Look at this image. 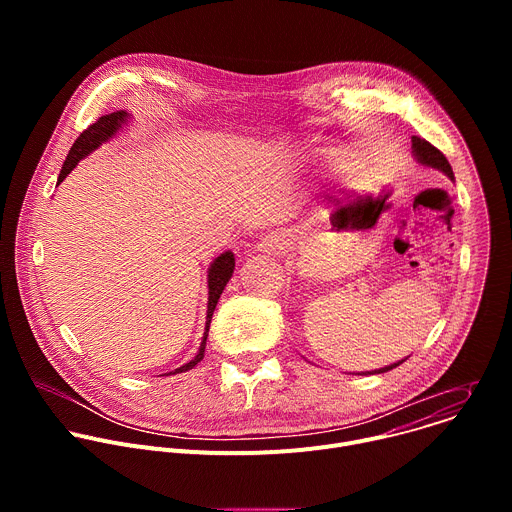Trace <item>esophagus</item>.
<instances>
[{
  "label": "esophagus",
  "instance_id": "obj_1",
  "mask_svg": "<svg viewBox=\"0 0 512 512\" xmlns=\"http://www.w3.org/2000/svg\"><path fill=\"white\" fill-rule=\"evenodd\" d=\"M287 247H289L287 235H283V233H271V235H267L265 239L259 241L257 251L267 253V255H279V253H283Z\"/></svg>",
  "mask_w": 512,
  "mask_h": 512
}]
</instances>
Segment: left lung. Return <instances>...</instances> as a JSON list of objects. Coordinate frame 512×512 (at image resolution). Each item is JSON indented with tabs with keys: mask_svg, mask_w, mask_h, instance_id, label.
<instances>
[{
	"mask_svg": "<svg viewBox=\"0 0 512 512\" xmlns=\"http://www.w3.org/2000/svg\"><path fill=\"white\" fill-rule=\"evenodd\" d=\"M411 150H413V156L417 158V162H419V164L429 166V168H435V170H440V172H444L450 180H454V172H452L450 162L446 160V156H444L440 150L433 148V145H431L429 141H425V139H421V137L413 135V137H411ZM401 362H403V360L393 362V364H389V367L379 369V371H373V373H377V375L387 373V371H391V369L399 367ZM364 375H367V373H364Z\"/></svg>",
	"mask_w": 512,
	"mask_h": 512,
	"instance_id": "1",
	"label": "left lung"
}]
</instances>
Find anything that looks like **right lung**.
I'll return each mask as SVG.
<instances>
[{
  "label": "right lung",
  "mask_w": 512,
  "mask_h": 512,
  "mask_svg": "<svg viewBox=\"0 0 512 512\" xmlns=\"http://www.w3.org/2000/svg\"><path fill=\"white\" fill-rule=\"evenodd\" d=\"M129 119V113L125 111H115V113H109V115H103L99 117L93 125H89L81 135L79 139L72 143V148L62 164V170L58 174V182L60 184L72 170L77 168V164L87 158L91 152H95L101 143H105L107 139H111L119 129L121 125H125ZM233 271H235V255L231 251H225L218 255L210 267H208V310H206V326H204V336H202V342H200V348L196 352V356L182 364L180 369L168 373V375H176V373H186L190 369H194L196 364L202 360L204 356V348H206V338H208V328H210V320H212V312L218 304V298H221L225 285L229 283V279L233 277Z\"/></svg>",
  "instance_id": "add662e5"
}]
</instances>
